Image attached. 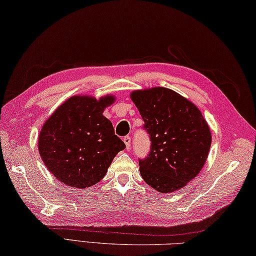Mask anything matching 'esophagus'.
<instances>
[{"instance_id": "esophagus-1", "label": "esophagus", "mask_w": 256, "mask_h": 256, "mask_svg": "<svg viewBox=\"0 0 256 256\" xmlns=\"http://www.w3.org/2000/svg\"><path fill=\"white\" fill-rule=\"evenodd\" d=\"M123 142L125 143V145H126V148L128 150L130 148V145H131V136H128V135H126V136L123 138Z\"/></svg>"}]
</instances>
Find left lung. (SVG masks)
Segmentation results:
<instances>
[{
    "mask_svg": "<svg viewBox=\"0 0 256 256\" xmlns=\"http://www.w3.org/2000/svg\"><path fill=\"white\" fill-rule=\"evenodd\" d=\"M150 148L138 160L146 184L162 194L184 187L204 167L211 145L210 128L199 108L167 88L133 91Z\"/></svg>",
    "mask_w": 256,
    "mask_h": 256,
    "instance_id": "1",
    "label": "left lung"
}]
</instances>
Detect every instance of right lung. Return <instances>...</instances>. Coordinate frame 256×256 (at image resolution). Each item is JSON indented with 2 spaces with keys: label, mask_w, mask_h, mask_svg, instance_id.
I'll return each instance as SVG.
<instances>
[{
  "label": "right lung",
  "mask_w": 256,
  "mask_h": 256,
  "mask_svg": "<svg viewBox=\"0 0 256 256\" xmlns=\"http://www.w3.org/2000/svg\"><path fill=\"white\" fill-rule=\"evenodd\" d=\"M114 98L96 100L70 98L42 125L38 150L46 167L58 180L74 188H86L106 176L123 140L114 134L111 121L103 116Z\"/></svg>",
  "instance_id": "add662e5"
}]
</instances>
